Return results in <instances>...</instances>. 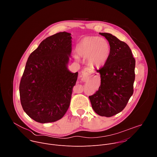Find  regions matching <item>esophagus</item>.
Returning a JSON list of instances; mask_svg holds the SVG:
<instances>
[{"label":"esophagus","mask_w":157,"mask_h":157,"mask_svg":"<svg viewBox=\"0 0 157 157\" xmlns=\"http://www.w3.org/2000/svg\"><path fill=\"white\" fill-rule=\"evenodd\" d=\"M93 72V70L90 68H85L82 72V78L85 79H86L87 78V76L90 75L91 73H92Z\"/></svg>","instance_id":"obj_1"}]
</instances>
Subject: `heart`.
Listing matches in <instances>:
<instances>
[{
    "instance_id": "heart-1",
    "label": "heart",
    "mask_w": 157,
    "mask_h": 157,
    "mask_svg": "<svg viewBox=\"0 0 157 157\" xmlns=\"http://www.w3.org/2000/svg\"><path fill=\"white\" fill-rule=\"evenodd\" d=\"M78 52L81 56L87 58L89 64L99 67L104 65L107 60L110 54V45L104 38L88 36L79 43Z\"/></svg>"
}]
</instances>
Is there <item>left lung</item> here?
<instances>
[{
	"mask_svg": "<svg viewBox=\"0 0 157 157\" xmlns=\"http://www.w3.org/2000/svg\"><path fill=\"white\" fill-rule=\"evenodd\" d=\"M109 41L110 54L100 73L98 91L89 96L98 115L112 117L125 107L133 93L136 59L127 44L108 33H99Z\"/></svg>",
	"mask_w": 157,
	"mask_h": 157,
	"instance_id": "1",
	"label": "left lung"
}]
</instances>
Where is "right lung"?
Here are the masks:
<instances>
[{"mask_svg":"<svg viewBox=\"0 0 157 157\" xmlns=\"http://www.w3.org/2000/svg\"><path fill=\"white\" fill-rule=\"evenodd\" d=\"M71 34L57 33L43 40L29 56L19 92L26 114L40 123L56 122L68 110L78 73L67 68Z\"/></svg>","mask_w":157,"mask_h":157,"instance_id":"add662e5","label":"right lung"}]
</instances>
